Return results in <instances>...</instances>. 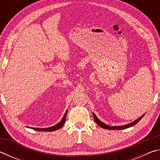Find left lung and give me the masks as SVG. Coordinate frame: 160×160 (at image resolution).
Listing matches in <instances>:
<instances>
[{
    "mask_svg": "<svg viewBox=\"0 0 160 160\" xmlns=\"http://www.w3.org/2000/svg\"><path fill=\"white\" fill-rule=\"evenodd\" d=\"M92 114H93V116H94V121H95V122L97 123V125H99L100 127H102V128H104V129H107V130H123V129L128 128H129V127H131V126H134L136 123H138L139 121L143 117V116H145V113L144 115H142V116H140V118L136 119V120H135L134 121H132V122H131V123H129L126 124V125H123V126H108L107 124L103 123L102 121H100L99 119L97 117V116L95 115V113H92Z\"/></svg>",
    "mask_w": 160,
    "mask_h": 160,
    "instance_id": "8db88e82",
    "label": "left lung"
}]
</instances>
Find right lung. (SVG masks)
I'll list each match as a JSON object with an SVG mask.
<instances>
[{
	"instance_id": "obj_1",
	"label": "right lung",
	"mask_w": 160,
	"mask_h": 160,
	"mask_svg": "<svg viewBox=\"0 0 160 160\" xmlns=\"http://www.w3.org/2000/svg\"><path fill=\"white\" fill-rule=\"evenodd\" d=\"M67 112L68 111H66V113H65L64 116H63V118H62L61 121L60 122H58L57 124H56V125H54L51 127H48V128H31L35 130V131H56V130H58L60 129L62 126H63L64 123L66 122V116H67ZM28 127V126H27ZM29 128V127H28Z\"/></svg>"
}]
</instances>
